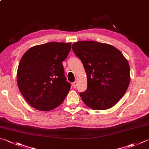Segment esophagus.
I'll list each match as a JSON object with an SVG mask.
<instances>
[{"label":"esophagus","instance_id":"esophagus-1","mask_svg":"<svg viewBox=\"0 0 149 149\" xmlns=\"http://www.w3.org/2000/svg\"><path fill=\"white\" fill-rule=\"evenodd\" d=\"M72 86H73L74 88H77V86H78V82H77V81H75V82H74L73 83H72Z\"/></svg>","mask_w":149,"mask_h":149}]
</instances>
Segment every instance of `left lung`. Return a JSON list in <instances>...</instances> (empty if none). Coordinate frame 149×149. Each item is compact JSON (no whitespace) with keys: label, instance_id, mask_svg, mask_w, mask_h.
<instances>
[{"label":"left lung","instance_id":"8db88e82","mask_svg":"<svg viewBox=\"0 0 149 149\" xmlns=\"http://www.w3.org/2000/svg\"><path fill=\"white\" fill-rule=\"evenodd\" d=\"M72 49L82 61L88 78V88L80 93L86 104L95 110L111 108L127 91L130 67L113 46L97 41H78Z\"/></svg>","mask_w":149,"mask_h":149}]
</instances>
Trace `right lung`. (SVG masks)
I'll return each instance as SVG.
<instances>
[{"mask_svg": "<svg viewBox=\"0 0 149 149\" xmlns=\"http://www.w3.org/2000/svg\"><path fill=\"white\" fill-rule=\"evenodd\" d=\"M71 43L49 42L33 47L19 64L17 79L19 90L29 104L50 111L63 102L71 88L62 62L71 50Z\"/></svg>", "mask_w": 149, "mask_h": 149, "instance_id": "obj_1", "label": "right lung"}]
</instances>
